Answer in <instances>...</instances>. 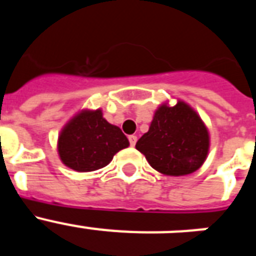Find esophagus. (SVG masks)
<instances>
[{"mask_svg":"<svg viewBox=\"0 0 256 256\" xmlns=\"http://www.w3.org/2000/svg\"><path fill=\"white\" fill-rule=\"evenodd\" d=\"M128 140H130V146H134V144H136V142H137V136H134V134L130 136V137H128Z\"/></svg>","mask_w":256,"mask_h":256,"instance_id":"34e87169","label":"esophagus"}]
</instances>
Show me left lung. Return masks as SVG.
Wrapping results in <instances>:
<instances>
[{"label":"left lung","mask_w":256,"mask_h":256,"mask_svg":"<svg viewBox=\"0 0 256 256\" xmlns=\"http://www.w3.org/2000/svg\"><path fill=\"white\" fill-rule=\"evenodd\" d=\"M210 137L198 112L184 101L162 104L154 114L148 132L136 144L148 164L165 176H187L206 160Z\"/></svg>","instance_id":"8db88e82"}]
</instances>
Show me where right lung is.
<instances>
[{"label":"right lung","instance_id":"obj_1","mask_svg":"<svg viewBox=\"0 0 256 256\" xmlns=\"http://www.w3.org/2000/svg\"><path fill=\"white\" fill-rule=\"evenodd\" d=\"M130 146L119 126L102 116V110H82L58 134V151L62 164L76 172H94L112 162L116 152Z\"/></svg>","mask_w":256,"mask_h":256}]
</instances>
